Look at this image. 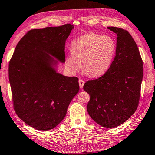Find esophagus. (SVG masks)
Returning <instances> with one entry per match:
<instances>
[{"mask_svg": "<svg viewBox=\"0 0 155 155\" xmlns=\"http://www.w3.org/2000/svg\"><path fill=\"white\" fill-rule=\"evenodd\" d=\"M84 83H85V82H84V81L83 80H79V84H80V88H82L84 85Z\"/></svg>", "mask_w": 155, "mask_h": 155, "instance_id": "1", "label": "esophagus"}]
</instances>
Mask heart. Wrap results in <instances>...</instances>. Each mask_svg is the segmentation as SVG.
<instances>
[{
	"label": "heart",
	"instance_id": "obj_1",
	"mask_svg": "<svg viewBox=\"0 0 155 155\" xmlns=\"http://www.w3.org/2000/svg\"><path fill=\"white\" fill-rule=\"evenodd\" d=\"M71 51L65 59L69 71L75 74L82 63L84 74L95 78L104 74L110 68L115 57L117 45L112 36L90 32L75 39Z\"/></svg>",
	"mask_w": 155,
	"mask_h": 155
}]
</instances>
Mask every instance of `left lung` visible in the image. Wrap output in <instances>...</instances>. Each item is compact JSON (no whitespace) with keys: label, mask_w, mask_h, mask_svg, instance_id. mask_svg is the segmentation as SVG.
<instances>
[{"label":"left lung","mask_w":155,"mask_h":155,"mask_svg":"<svg viewBox=\"0 0 155 155\" xmlns=\"http://www.w3.org/2000/svg\"><path fill=\"white\" fill-rule=\"evenodd\" d=\"M107 28L117 34L115 57L103 76L86 81L84 90L90 95L87 105L90 117L101 126L113 128L126 121L137 109L143 63L129 32L116 27Z\"/></svg>","instance_id":"obj_1"}]
</instances>
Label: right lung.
I'll list each match as a JSON object with an SVG mask.
<instances>
[{
  "instance_id": "right-lung-1",
  "label": "right lung",
  "mask_w": 155,
  "mask_h": 155,
  "mask_svg": "<svg viewBox=\"0 0 155 155\" xmlns=\"http://www.w3.org/2000/svg\"><path fill=\"white\" fill-rule=\"evenodd\" d=\"M74 26L29 31L17 44L8 67L14 109L31 127L48 131L65 118L79 90L78 78L57 71L65 62L66 40Z\"/></svg>"
}]
</instances>
